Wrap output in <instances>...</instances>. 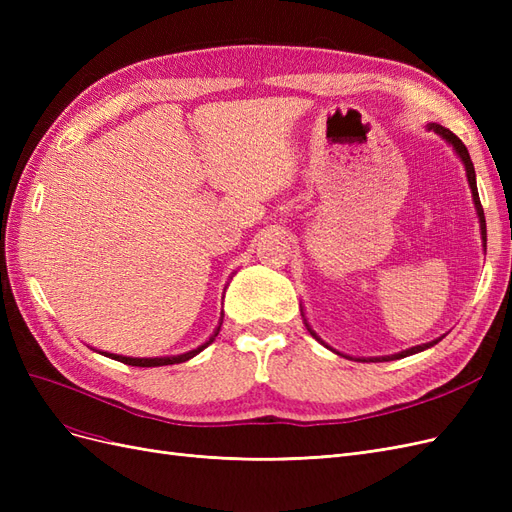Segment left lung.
<instances>
[{"label":"left lung","mask_w":512,"mask_h":512,"mask_svg":"<svg viewBox=\"0 0 512 512\" xmlns=\"http://www.w3.org/2000/svg\"><path fill=\"white\" fill-rule=\"evenodd\" d=\"M427 130H431V132H436L440 138H444V141L453 147V151L457 153V158L461 160V164H463V168H466V177H468V185H470V192H472V200H474V209H476V215H478V224H480V239H483V252H487V224H485V213H483V205H480V198H478V190H476V173H474V164H472V160H470V153H468V149H466V145H463L459 138L448 130V128H444V126H440V123H427L425 126ZM301 316H303V322H305V327H307V331L312 333V337H316L318 342L324 346V348H329V350H333L335 354H339V356H344L342 352H337L335 348H331L327 342H324L322 337H318V333L309 327V322H307V318H305V312H303V307H301ZM444 335H440L438 339H431V342H427V344H421V346H412V348H408V350H401V352H395V354H386V356H359V359H354V356H348V359H354V361H371V363H382V361H397V359H404V356H410V354H416V352H423V350H427V348H431V346H436L440 339H442Z\"/></svg>","instance_id":"8db88e82"}]
</instances>
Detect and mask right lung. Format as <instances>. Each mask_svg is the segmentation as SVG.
<instances>
[{
    "instance_id": "right-lung-1",
    "label": "right lung",
    "mask_w": 512,
    "mask_h": 512,
    "mask_svg": "<svg viewBox=\"0 0 512 512\" xmlns=\"http://www.w3.org/2000/svg\"><path fill=\"white\" fill-rule=\"evenodd\" d=\"M222 320H224V312H222V316H220L218 327H215V331L209 335V339H205V342L200 344L198 348L188 350V352H183V354H173V356H149V359H138V356H123V354H113V352H102V350H96V348H94V350L100 352V354H104V356H108V359H115V361H119V363H126V365H132V367H162V365L185 363V361H190L192 356H196L198 352H203L209 344L215 342V337H218L220 327H222Z\"/></svg>"
}]
</instances>
